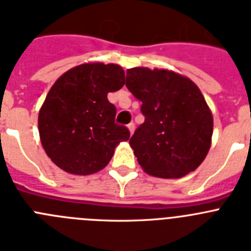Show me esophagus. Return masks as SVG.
<instances>
[{
  "instance_id": "34e87169",
  "label": "esophagus",
  "mask_w": 251,
  "mask_h": 251,
  "mask_svg": "<svg viewBox=\"0 0 251 251\" xmlns=\"http://www.w3.org/2000/svg\"><path fill=\"white\" fill-rule=\"evenodd\" d=\"M134 123H129L128 124V129H129V132H130V134H133V132H134Z\"/></svg>"
}]
</instances>
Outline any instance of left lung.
Returning a JSON list of instances; mask_svg holds the SVG:
<instances>
[{
	"mask_svg": "<svg viewBox=\"0 0 251 251\" xmlns=\"http://www.w3.org/2000/svg\"><path fill=\"white\" fill-rule=\"evenodd\" d=\"M126 86L142 101L145 122L129 139L141 167L178 178L196 170L211 146L214 122L196 84L170 70L133 68Z\"/></svg>",
	"mask_w": 251,
	"mask_h": 251,
	"instance_id": "left-lung-1",
	"label": "left lung"
}]
</instances>
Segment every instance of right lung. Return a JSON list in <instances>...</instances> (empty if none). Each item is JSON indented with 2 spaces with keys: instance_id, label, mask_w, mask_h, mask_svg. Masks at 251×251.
<instances>
[{
  "instance_id": "obj_1",
  "label": "right lung",
  "mask_w": 251,
  "mask_h": 251,
  "mask_svg": "<svg viewBox=\"0 0 251 251\" xmlns=\"http://www.w3.org/2000/svg\"><path fill=\"white\" fill-rule=\"evenodd\" d=\"M124 77L115 64H83L51 86L39 113V133L46 154L61 170L95 174L109 163L119 142L129 139L106 98L124 85Z\"/></svg>"
}]
</instances>
